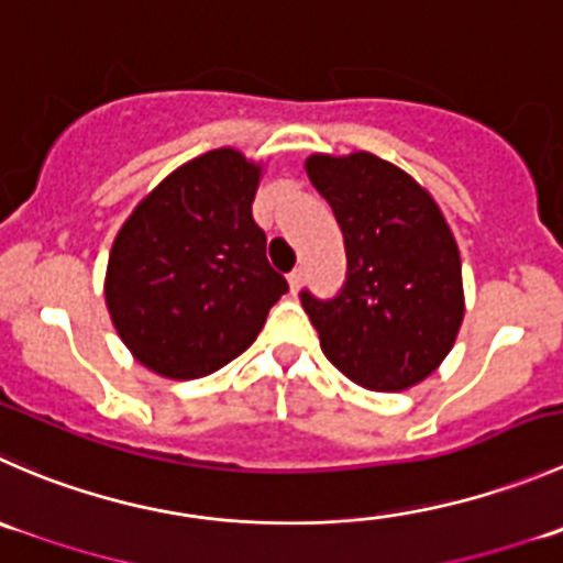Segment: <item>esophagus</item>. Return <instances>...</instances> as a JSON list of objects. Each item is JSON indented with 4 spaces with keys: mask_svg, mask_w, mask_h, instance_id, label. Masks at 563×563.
I'll use <instances>...</instances> for the list:
<instances>
[{
    "mask_svg": "<svg viewBox=\"0 0 563 563\" xmlns=\"http://www.w3.org/2000/svg\"><path fill=\"white\" fill-rule=\"evenodd\" d=\"M302 280H305V272L302 269H294L291 275H288V286H291V294H297L299 288H302Z\"/></svg>",
    "mask_w": 563,
    "mask_h": 563,
    "instance_id": "obj_1",
    "label": "esophagus"
}]
</instances>
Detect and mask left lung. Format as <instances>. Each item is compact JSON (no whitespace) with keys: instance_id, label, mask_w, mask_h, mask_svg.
Returning a JSON list of instances; mask_svg holds the SVG:
<instances>
[{"instance_id":"1","label":"left lung","mask_w":563,"mask_h":563,"mask_svg":"<svg viewBox=\"0 0 563 563\" xmlns=\"http://www.w3.org/2000/svg\"><path fill=\"white\" fill-rule=\"evenodd\" d=\"M332 206L346 283L332 299L299 294L321 352L368 390H407L445 360L465 316L456 239L432 195L374 154L305 162Z\"/></svg>"}]
</instances>
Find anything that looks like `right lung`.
I'll list each match as a JSON object with an SVG mask.
<instances>
[{
    "label": "right lung",
    "mask_w": 563,
    "mask_h": 563,
    "mask_svg": "<svg viewBox=\"0 0 563 563\" xmlns=\"http://www.w3.org/2000/svg\"><path fill=\"white\" fill-rule=\"evenodd\" d=\"M261 165L217 148L140 200L109 253L103 297L120 341L167 379H198L258 338L288 283L253 220Z\"/></svg>",
    "instance_id": "add662e5"
}]
</instances>
